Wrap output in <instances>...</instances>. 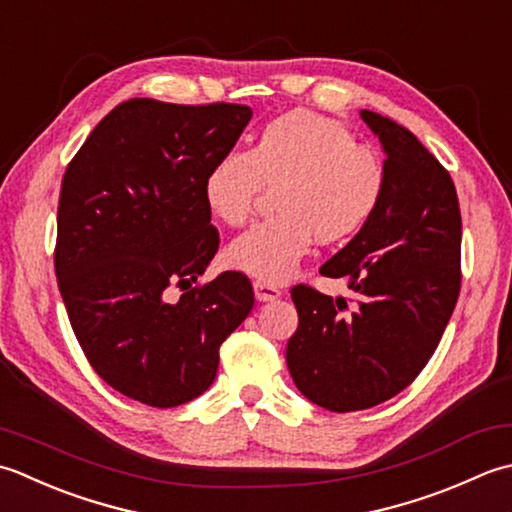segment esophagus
I'll use <instances>...</instances> for the list:
<instances>
[{
    "label": "esophagus",
    "instance_id": "1",
    "mask_svg": "<svg viewBox=\"0 0 512 512\" xmlns=\"http://www.w3.org/2000/svg\"><path fill=\"white\" fill-rule=\"evenodd\" d=\"M254 296L260 302L278 300L280 298V289L274 287V285H269V283H263V280H256V283H254Z\"/></svg>",
    "mask_w": 512,
    "mask_h": 512
}]
</instances>
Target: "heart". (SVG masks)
<instances>
[{
    "label": "heart",
    "mask_w": 512,
    "mask_h": 512,
    "mask_svg": "<svg viewBox=\"0 0 512 512\" xmlns=\"http://www.w3.org/2000/svg\"><path fill=\"white\" fill-rule=\"evenodd\" d=\"M265 185H276L278 212L238 236L227 263L283 283L316 241L340 245L371 221L387 190V165L338 121L289 110L260 128L249 154H225L207 170L203 198L214 216L238 227Z\"/></svg>",
    "instance_id": "1"
}]
</instances>
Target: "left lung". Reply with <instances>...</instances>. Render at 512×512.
Segmentation results:
<instances>
[{"label": "left lung", "mask_w": 512, "mask_h": 512, "mask_svg": "<svg viewBox=\"0 0 512 512\" xmlns=\"http://www.w3.org/2000/svg\"><path fill=\"white\" fill-rule=\"evenodd\" d=\"M362 121L387 154L371 221L320 267L351 298L291 289L298 329L287 367L307 400L333 413L371 409L420 375L460 296L462 216L455 185L413 132L378 112Z\"/></svg>", "instance_id": "8db88e82"}]
</instances>
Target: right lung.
Here are the masks:
<instances>
[{
	"mask_svg": "<svg viewBox=\"0 0 512 512\" xmlns=\"http://www.w3.org/2000/svg\"><path fill=\"white\" fill-rule=\"evenodd\" d=\"M249 119L238 103L123 101L61 181L55 274L72 331L103 382L156 409L210 389L218 349L254 307L241 271L194 285L218 249L203 179Z\"/></svg>",
	"mask_w": 512,
	"mask_h": 512,
	"instance_id": "add662e5",
	"label": "right lung"
}]
</instances>
